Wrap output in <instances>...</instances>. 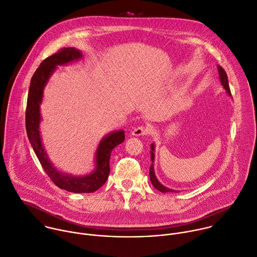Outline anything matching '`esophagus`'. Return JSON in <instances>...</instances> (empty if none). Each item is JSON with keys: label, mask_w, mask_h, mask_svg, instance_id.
<instances>
[{"label": "esophagus", "mask_w": 257, "mask_h": 257, "mask_svg": "<svg viewBox=\"0 0 257 257\" xmlns=\"http://www.w3.org/2000/svg\"><path fill=\"white\" fill-rule=\"evenodd\" d=\"M133 136H136V137H140V136H146L148 134H150V130L147 127V126H144V125H140L138 127H136L134 131H133Z\"/></svg>", "instance_id": "34e87169"}]
</instances>
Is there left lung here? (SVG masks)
Here are the masks:
<instances>
[{"instance_id": "left-lung-1", "label": "left lung", "mask_w": 257, "mask_h": 257, "mask_svg": "<svg viewBox=\"0 0 257 257\" xmlns=\"http://www.w3.org/2000/svg\"><path fill=\"white\" fill-rule=\"evenodd\" d=\"M218 71H219L220 80H221V83H222L223 87L226 89L227 93L229 95H231V91H230V87H229V82H228V77H227V74H226L225 70L221 66H218ZM151 150H152L151 151V160L154 163V157H155V156H154V145H151ZM150 179H151V182H152L153 186L155 187L156 189H158L159 191H161V192H177L176 190H173V189L165 187L164 185H162L158 181V179L155 176V172H154L153 164H151V166H150Z\"/></svg>"}]
</instances>
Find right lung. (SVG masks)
<instances>
[{
	"label": "right lung",
	"instance_id": "1",
	"mask_svg": "<svg viewBox=\"0 0 257 257\" xmlns=\"http://www.w3.org/2000/svg\"><path fill=\"white\" fill-rule=\"evenodd\" d=\"M82 57L81 53L74 47H64L58 53L54 54L43 60L35 73L32 76L26 106V132L30 144L36 154V156L47 174L58 187L75 193H89L94 192L103 185L109 175V159L112 150L124 141V132L118 131L111 133L106 138L102 140L98 146L96 152V169L93 173L75 177L67 174H63L58 171L49 162L46 153L42 148V144L39 136V121L40 111L39 104L42 100L43 88L57 66L65 65L72 61L78 60Z\"/></svg>",
	"mask_w": 257,
	"mask_h": 257
}]
</instances>
